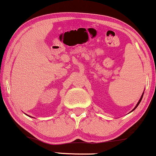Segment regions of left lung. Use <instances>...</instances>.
Returning <instances> with one entry per match:
<instances>
[{"label": "left lung", "mask_w": 156, "mask_h": 156, "mask_svg": "<svg viewBox=\"0 0 156 156\" xmlns=\"http://www.w3.org/2000/svg\"><path fill=\"white\" fill-rule=\"evenodd\" d=\"M143 94H142V95H141V98H140V100H139V102H138L137 105H136V107H135V108H134V109H133V110H135V109H136V107L138 106V105H139V103H140V102H141V99H142V97H143Z\"/></svg>", "instance_id": "8db88e82"}]
</instances>
